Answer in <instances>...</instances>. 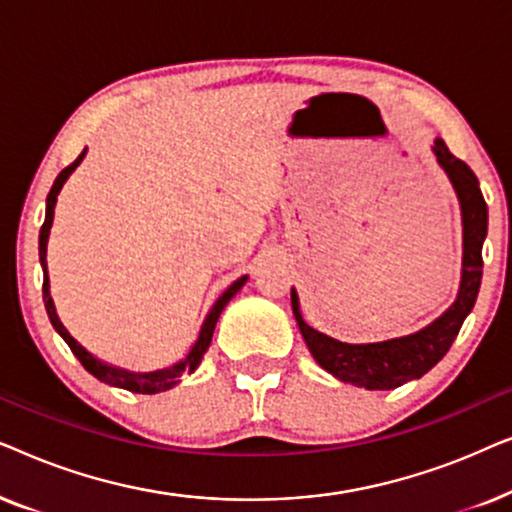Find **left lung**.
<instances>
[{"instance_id":"8db88e82","label":"left lung","mask_w":512,"mask_h":512,"mask_svg":"<svg viewBox=\"0 0 512 512\" xmlns=\"http://www.w3.org/2000/svg\"><path fill=\"white\" fill-rule=\"evenodd\" d=\"M431 151L438 165L450 179L461 207V228H464V254H461V282L454 303L436 321L422 331L403 338L349 345L317 331L303 319L296 289H291L293 317L307 342L314 361L340 382L354 384L368 391L396 389L410 380L429 373L447 354L457 338L461 324L471 314L482 279V242L487 237V205L480 193L478 177L464 160L452 156L443 139L436 137Z\"/></svg>"}]
</instances>
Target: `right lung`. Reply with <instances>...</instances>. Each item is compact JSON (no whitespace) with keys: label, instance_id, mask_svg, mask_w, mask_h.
<instances>
[{"label":"right lung","instance_id":"right-lung-1","mask_svg":"<svg viewBox=\"0 0 512 512\" xmlns=\"http://www.w3.org/2000/svg\"><path fill=\"white\" fill-rule=\"evenodd\" d=\"M86 151H81V156L74 160L72 165H67L65 170L58 174V179L53 181V188L51 193H48L46 198V219H44V226H41V233H39V261H41V270H44V305H46V312H48V319H51V324L55 331L62 335V340L67 342L69 349H72L76 359L83 363V368L88 370L90 375H95L97 380L109 384V387H118V389H128V391H135V394H160V391H167L172 387H177L181 382V375L184 373H193L195 368L200 366L202 356L209 349V342H212V335H214V326L216 321H219L223 307L230 303V298L235 296L237 291L242 289L244 282H247V275L237 279L228 286L226 291H223V296H219V300L212 305V310H209L207 319L202 321V328H200V335L198 340H195V345L191 347V352L186 354V359H181L179 363H174L170 368H163V370H153V373H130V370H123V368H116V366H109V363H104L97 359L88 352L86 347H81L79 342H76L72 335L65 326H62V321L58 317V312H55V303L51 298V282H48V265H46V247H48V235H51V226H53V214H55V202H58V193L62 191V186H65V181L69 179V174H72L76 167L81 165V160L86 158Z\"/></svg>","mask_w":512,"mask_h":512}]
</instances>
